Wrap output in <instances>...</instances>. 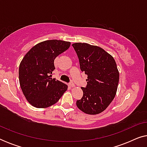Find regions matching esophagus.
<instances>
[{"mask_svg":"<svg viewBox=\"0 0 147 147\" xmlns=\"http://www.w3.org/2000/svg\"><path fill=\"white\" fill-rule=\"evenodd\" d=\"M69 85L70 87H71V88H74V87H75V84H74V82H70Z\"/></svg>","mask_w":147,"mask_h":147,"instance_id":"esophagus-1","label":"esophagus"}]
</instances>
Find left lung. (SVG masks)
<instances>
[{
	"mask_svg": "<svg viewBox=\"0 0 147 147\" xmlns=\"http://www.w3.org/2000/svg\"><path fill=\"white\" fill-rule=\"evenodd\" d=\"M79 59L80 69L88 75L83 96L77 100L80 110L88 114L101 113L115 97L119 72L112 55L101 47L86 43L72 44Z\"/></svg>",
	"mask_w": 147,
	"mask_h": 147,
	"instance_id": "8db88e82",
	"label": "left lung"
}]
</instances>
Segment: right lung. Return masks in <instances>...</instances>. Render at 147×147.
Wrapping results in <instances>:
<instances>
[{"instance_id":"right-lung-1","label":"right lung","mask_w":147,"mask_h":147,"mask_svg":"<svg viewBox=\"0 0 147 147\" xmlns=\"http://www.w3.org/2000/svg\"><path fill=\"white\" fill-rule=\"evenodd\" d=\"M70 42L47 40L31 48L19 65L20 86L26 99L37 108L49 107L60 99L67 86L52 78L54 60L66 51Z\"/></svg>"}]
</instances>
